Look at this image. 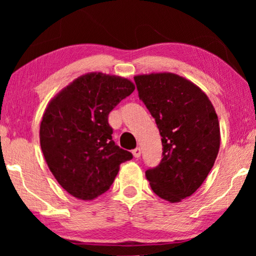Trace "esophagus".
Instances as JSON below:
<instances>
[{"label":"esophagus","instance_id":"esophagus-1","mask_svg":"<svg viewBox=\"0 0 256 256\" xmlns=\"http://www.w3.org/2000/svg\"><path fill=\"white\" fill-rule=\"evenodd\" d=\"M132 155H134L135 158H138L141 156V148H136L132 150Z\"/></svg>","mask_w":256,"mask_h":256}]
</instances>
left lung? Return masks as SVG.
I'll return each instance as SVG.
<instances>
[{
	"label": "left lung",
	"mask_w": 256,
	"mask_h": 256,
	"mask_svg": "<svg viewBox=\"0 0 256 256\" xmlns=\"http://www.w3.org/2000/svg\"><path fill=\"white\" fill-rule=\"evenodd\" d=\"M134 80L162 136L163 158L146 171V180L160 198L180 202L200 188L218 156L216 110L197 85L174 73L140 74Z\"/></svg>",
	"instance_id": "obj_1"
}]
</instances>
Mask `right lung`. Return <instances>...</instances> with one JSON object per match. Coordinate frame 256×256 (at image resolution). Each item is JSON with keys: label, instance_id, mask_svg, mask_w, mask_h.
<instances>
[{"label": "right lung", "instance_id": "add662e5", "mask_svg": "<svg viewBox=\"0 0 256 256\" xmlns=\"http://www.w3.org/2000/svg\"><path fill=\"white\" fill-rule=\"evenodd\" d=\"M135 85L127 78L90 72L62 88L45 108L40 141L48 169L73 197L104 194L120 164L132 158L112 140L108 115Z\"/></svg>", "mask_w": 256, "mask_h": 256}]
</instances>
